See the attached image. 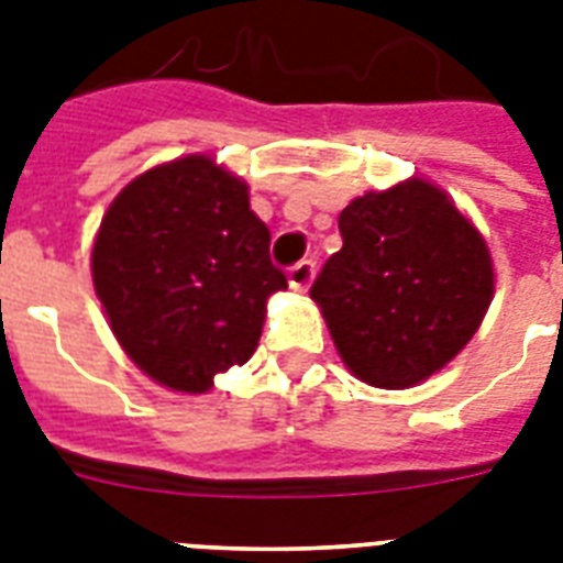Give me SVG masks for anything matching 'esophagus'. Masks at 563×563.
I'll use <instances>...</instances> for the list:
<instances>
[{
	"label": "esophagus",
	"mask_w": 563,
	"mask_h": 563,
	"mask_svg": "<svg viewBox=\"0 0 563 563\" xmlns=\"http://www.w3.org/2000/svg\"><path fill=\"white\" fill-rule=\"evenodd\" d=\"M312 277H316V263H312V260H303V263L291 265L289 268V286L295 291H307Z\"/></svg>",
	"instance_id": "1"
}]
</instances>
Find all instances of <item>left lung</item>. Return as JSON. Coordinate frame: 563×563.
<instances>
[{
	"label": "left lung",
	"instance_id": "left-lung-1",
	"mask_svg": "<svg viewBox=\"0 0 563 563\" xmlns=\"http://www.w3.org/2000/svg\"><path fill=\"white\" fill-rule=\"evenodd\" d=\"M342 251L312 300L342 362L374 388H411L455 360L494 300V260L479 228L427 178L353 198Z\"/></svg>",
	"mask_w": 563,
	"mask_h": 563
}]
</instances>
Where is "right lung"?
Returning a JSON list of instances; mask_svg holds the SVG:
<instances>
[{"label":"right lung","mask_w":563,"mask_h":563,"mask_svg":"<svg viewBox=\"0 0 563 563\" xmlns=\"http://www.w3.org/2000/svg\"><path fill=\"white\" fill-rule=\"evenodd\" d=\"M247 184L210 154L136 175L92 239V286L136 368L180 394L254 356L274 291L289 283Z\"/></svg>","instance_id":"1"}]
</instances>
